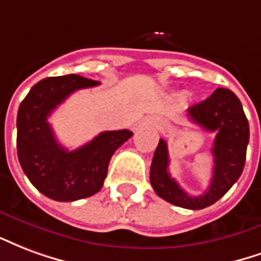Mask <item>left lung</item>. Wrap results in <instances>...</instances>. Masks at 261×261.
I'll use <instances>...</instances> for the list:
<instances>
[{
  "label": "left lung",
  "mask_w": 261,
  "mask_h": 261,
  "mask_svg": "<svg viewBox=\"0 0 261 261\" xmlns=\"http://www.w3.org/2000/svg\"><path fill=\"white\" fill-rule=\"evenodd\" d=\"M192 121L207 132L216 133L213 144L214 170L210 185L203 195L192 197L168 172L170 157L165 140L160 139L150 168L154 192L171 204L201 210L214 204L242 175L249 143V122L239 98L228 89H217L204 101L188 110Z\"/></svg>",
  "instance_id": "1"
}]
</instances>
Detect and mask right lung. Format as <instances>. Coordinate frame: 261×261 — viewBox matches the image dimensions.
<instances>
[{"label":"right lung","instance_id":"obj_1","mask_svg":"<svg viewBox=\"0 0 261 261\" xmlns=\"http://www.w3.org/2000/svg\"><path fill=\"white\" fill-rule=\"evenodd\" d=\"M100 85L79 75L47 77L36 83L20 102L16 118V149L22 170L32 185L57 201L96 195L104 185L115 150L133 133L128 129L101 132L69 151L55 138L48 117L73 91Z\"/></svg>","mask_w":261,"mask_h":261}]
</instances>
